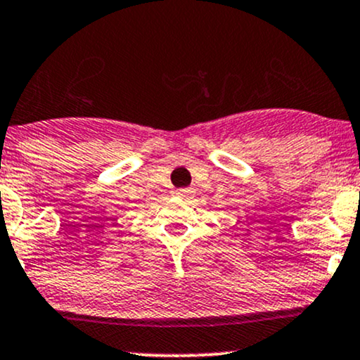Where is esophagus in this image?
<instances>
[{
    "label": "esophagus",
    "mask_w": 360,
    "mask_h": 360,
    "mask_svg": "<svg viewBox=\"0 0 360 360\" xmlns=\"http://www.w3.org/2000/svg\"><path fill=\"white\" fill-rule=\"evenodd\" d=\"M176 194L177 196H181V198H186V196H189V194H191V189H177L176 191Z\"/></svg>",
    "instance_id": "obj_1"
}]
</instances>
